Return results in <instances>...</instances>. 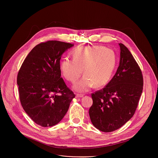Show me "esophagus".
<instances>
[{
  "mask_svg": "<svg viewBox=\"0 0 158 158\" xmlns=\"http://www.w3.org/2000/svg\"><path fill=\"white\" fill-rule=\"evenodd\" d=\"M83 96H84V94H77L76 95V97L77 98H82Z\"/></svg>",
  "mask_w": 158,
  "mask_h": 158,
  "instance_id": "34e87169",
  "label": "esophagus"
}]
</instances>
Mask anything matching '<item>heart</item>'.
I'll use <instances>...</instances> for the list:
<instances>
[{"mask_svg": "<svg viewBox=\"0 0 158 158\" xmlns=\"http://www.w3.org/2000/svg\"><path fill=\"white\" fill-rule=\"evenodd\" d=\"M117 62L116 54L112 49L101 46L83 47L73 52V59H63L59 65L62 76L72 83L82 74L85 75L73 89L77 92H86L94 85H106L111 79Z\"/></svg>", "mask_w": 158, "mask_h": 158, "instance_id": "1", "label": "heart"}]
</instances>
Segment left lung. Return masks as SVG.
<instances>
[{
  "label": "left lung",
  "mask_w": 158,
  "mask_h": 158,
  "mask_svg": "<svg viewBox=\"0 0 158 158\" xmlns=\"http://www.w3.org/2000/svg\"><path fill=\"white\" fill-rule=\"evenodd\" d=\"M119 45L117 71L104 88L92 94L93 104L89 111L94 126L106 132L120 128L133 116L143 89L138 63L124 44Z\"/></svg>",
  "instance_id": "1"
}]
</instances>
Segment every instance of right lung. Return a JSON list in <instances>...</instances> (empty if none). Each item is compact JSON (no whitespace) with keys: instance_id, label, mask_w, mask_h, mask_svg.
Listing matches in <instances>:
<instances>
[{"instance_id":"obj_1","label":"right lung","mask_w":158,"mask_h":158,"mask_svg":"<svg viewBox=\"0 0 158 158\" xmlns=\"http://www.w3.org/2000/svg\"><path fill=\"white\" fill-rule=\"evenodd\" d=\"M73 44L57 40L40 43L22 63L17 83L21 105L38 125L58 124L69 109L75 94L60 77L62 55Z\"/></svg>"}]
</instances>
